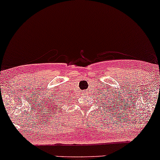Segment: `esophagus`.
Instances as JSON below:
<instances>
[{
	"instance_id": "34e87169",
	"label": "esophagus",
	"mask_w": 160,
	"mask_h": 160,
	"mask_svg": "<svg viewBox=\"0 0 160 160\" xmlns=\"http://www.w3.org/2000/svg\"><path fill=\"white\" fill-rule=\"evenodd\" d=\"M86 92V91H85V92Z\"/></svg>"
}]
</instances>
